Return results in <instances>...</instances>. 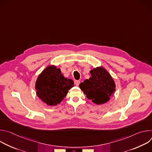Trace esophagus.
<instances>
[{
  "mask_svg": "<svg viewBox=\"0 0 152 152\" xmlns=\"http://www.w3.org/2000/svg\"><path fill=\"white\" fill-rule=\"evenodd\" d=\"M80 82V80H75V85L78 86V85H79Z\"/></svg>",
  "mask_w": 152,
  "mask_h": 152,
  "instance_id": "34e87169",
  "label": "esophagus"
}]
</instances>
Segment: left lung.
<instances>
[{
  "label": "left lung",
  "instance_id": "1",
  "mask_svg": "<svg viewBox=\"0 0 152 152\" xmlns=\"http://www.w3.org/2000/svg\"><path fill=\"white\" fill-rule=\"evenodd\" d=\"M91 77L79 84V87L88 99L97 104L110 99L115 90V82L104 68L97 67L90 71Z\"/></svg>",
  "mask_w": 152,
  "mask_h": 152
}]
</instances>
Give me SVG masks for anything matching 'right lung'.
<instances>
[{
  "label": "right lung",
  "mask_w": 152,
  "mask_h": 152,
  "mask_svg": "<svg viewBox=\"0 0 152 152\" xmlns=\"http://www.w3.org/2000/svg\"><path fill=\"white\" fill-rule=\"evenodd\" d=\"M74 86L73 80L64 77L59 69L48 67L38 76L35 90L37 96L50 106L60 103Z\"/></svg>",
  "instance_id": "1"
}]
</instances>
